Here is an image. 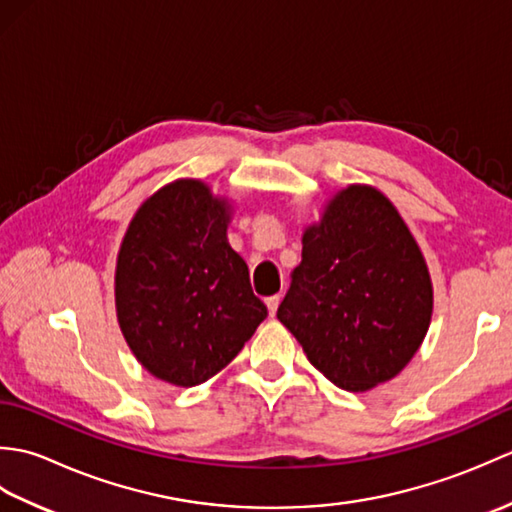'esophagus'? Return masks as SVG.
Masks as SVG:
<instances>
[{"label": "esophagus", "instance_id": "1", "mask_svg": "<svg viewBox=\"0 0 512 512\" xmlns=\"http://www.w3.org/2000/svg\"><path fill=\"white\" fill-rule=\"evenodd\" d=\"M279 295H273V297H268L266 299V306H268V312H270V317H275V312H277V308H279Z\"/></svg>", "mask_w": 512, "mask_h": 512}]
</instances>
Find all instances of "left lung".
Here are the masks:
<instances>
[{"mask_svg": "<svg viewBox=\"0 0 512 512\" xmlns=\"http://www.w3.org/2000/svg\"><path fill=\"white\" fill-rule=\"evenodd\" d=\"M431 310L429 270L407 224L383 193L352 184L303 233L277 319L330 383L365 391L411 361Z\"/></svg>", "mask_w": 512, "mask_h": 512, "instance_id": "left-lung-1", "label": "left lung"}]
</instances>
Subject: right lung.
I'll return each instance as SVG.
<instances>
[{"label":"right lung","mask_w":512,"mask_h":512,"mask_svg":"<svg viewBox=\"0 0 512 512\" xmlns=\"http://www.w3.org/2000/svg\"><path fill=\"white\" fill-rule=\"evenodd\" d=\"M231 209L200 180L140 206L116 264V312L147 372L193 387L215 376L268 317L248 266L226 239Z\"/></svg>","instance_id":"add662e5"}]
</instances>
